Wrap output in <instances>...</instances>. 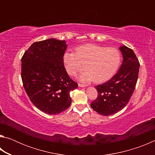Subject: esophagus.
Wrapping results in <instances>:
<instances>
[{"label": "esophagus", "mask_w": 155, "mask_h": 155, "mask_svg": "<svg viewBox=\"0 0 155 155\" xmlns=\"http://www.w3.org/2000/svg\"><path fill=\"white\" fill-rule=\"evenodd\" d=\"M78 87H86V85H84V84H81V83H78Z\"/></svg>", "instance_id": "obj_1"}]
</instances>
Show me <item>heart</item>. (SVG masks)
Listing matches in <instances>:
<instances>
[{"label":"heart","mask_w":155,"mask_h":155,"mask_svg":"<svg viewBox=\"0 0 155 155\" xmlns=\"http://www.w3.org/2000/svg\"><path fill=\"white\" fill-rule=\"evenodd\" d=\"M63 62L70 75H77L85 68L86 71L80 76V79L98 83L109 80L115 74L120 67L121 54L116 48L87 44L77 47L75 52H65Z\"/></svg>","instance_id":"obj_1"}]
</instances>
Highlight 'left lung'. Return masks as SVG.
Here are the masks:
<instances>
[{"label": "left lung", "instance_id": "8db88e82", "mask_svg": "<svg viewBox=\"0 0 155 155\" xmlns=\"http://www.w3.org/2000/svg\"><path fill=\"white\" fill-rule=\"evenodd\" d=\"M123 61L120 69L109 81L96 86L98 97L90 105L98 114L110 115L120 111L130 99L137 83L140 62L132 49L120 46Z\"/></svg>", "mask_w": 155, "mask_h": 155}]
</instances>
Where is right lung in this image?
Here are the masks:
<instances>
[{
    "label": "right lung",
    "mask_w": 155,
    "mask_h": 155,
    "mask_svg": "<svg viewBox=\"0 0 155 155\" xmlns=\"http://www.w3.org/2000/svg\"><path fill=\"white\" fill-rule=\"evenodd\" d=\"M66 41L55 39L36 41L22 57L23 86L31 101L49 115L64 111L71 104L70 93L78 84L68 76L63 62Z\"/></svg>",
    "instance_id": "right-lung-1"
}]
</instances>
